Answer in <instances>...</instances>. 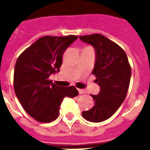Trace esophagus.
Segmentation results:
<instances>
[{"instance_id":"1","label":"esophagus","mask_w":150,"mask_h":150,"mask_svg":"<svg viewBox=\"0 0 150 150\" xmlns=\"http://www.w3.org/2000/svg\"><path fill=\"white\" fill-rule=\"evenodd\" d=\"M78 90H79V94H84V93H86V90H84V89H78Z\"/></svg>"}]
</instances>
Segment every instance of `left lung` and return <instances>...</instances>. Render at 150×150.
<instances>
[{
    "instance_id": "obj_1",
    "label": "left lung",
    "mask_w": 150,
    "mask_h": 150,
    "mask_svg": "<svg viewBox=\"0 0 150 150\" xmlns=\"http://www.w3.org/2000/svg\"><path fill=\"white\" fill-rule=\"evenodd\" d=\"M79 38L96 50V63L92 73L100 86L98 95H92L94 107L82 111V115L87 121L101 122L110 118L125 99L132 69L125 50L106 36L94 33Z\"/></svg>"
}]
</instances>
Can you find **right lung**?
I'll list each match as a JSON object with an SVG mask.
<instances>
[{"label": "right lung", "mask_w": 150, "mask_h": 150, "mask_svg": "<svg viewBox=\"0 0 150 150\" xmlns=\"http://www.w3.org/2000/svg\"><path fill=\"white\" fill-rule=\"evenodd\" d=\"M77 36H44L18 57L14 71V89L22 107L36 121L49 123L57 118L64 97L79 95L75 86H58L49 79L58 71L64 52Z\"/></svg>", "instance_id": "1"}]
</instances>
